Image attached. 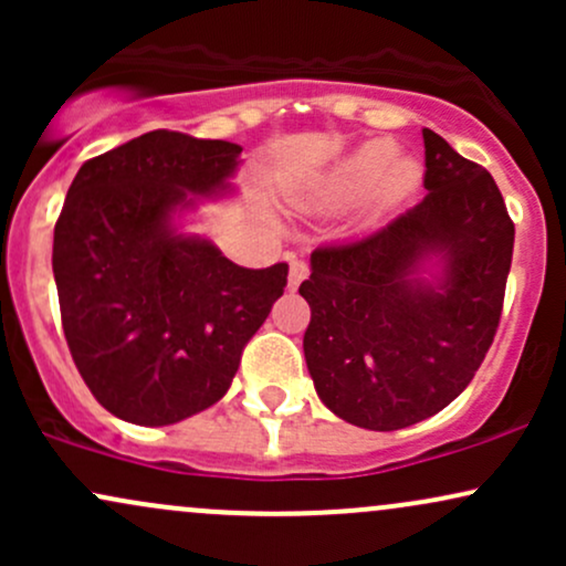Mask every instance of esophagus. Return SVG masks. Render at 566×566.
I'll return each instance as SVG.
<instances>
[{
	"label": "esophagus",
	"instance_id": "obj_1",
	"mask_svg": "<svg viewBox=\"0 0 566 566\" xmlns=\"http://www.w3.org/2000/svg\"><path fill=\"white\" fill-rule=\"evenodd\" d=\"M305 276H308V265H305L303 261H297V258H292V261H290L287 287H290V290H297V287H301V282H303Z\"/></svg>",
	"mask_w": 566,
	"mask_h": 566
}]
</instances>
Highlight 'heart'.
<instances>
[{
	"mask_svg": "<svg viewBox=\"0 0 566 566\" xmlns=\"http://www.w3.org/2000/svg\"><path fill=\"white\" fill-rule=\"evenodd\" d=\"M394 140L380 138L365 143L356 151H350L346 159L337 161L333 170L316 178L303 193V205L333 210V207L354 205L373 191L369 220H380L388 212H394L401 201L412 197L423 180V167L418 159L397 157L394 160Z\"/></svg>",
	"mask_w": 566,
	"mask_h": 566,
	"instance_id": "1",
	"label": "heart"
}]
</instances>
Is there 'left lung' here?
<instances>
[{"label":"left lung","mask_w":566,"mask_h":566,"mask_svg":"<svg viewBox=\"0 0 566 566\" xmlns=\"http://www.w3.org/2000/svg\"><path fill=\"white\" fill-rule=\"evenodd\" d=\"M426 199L386 229L311 252L305 365L329 412L369 431L431 418L495 337L513 223L492 175L423 129Z\"/></svg>","instance_id":"left-lung-1"}]
</instances>
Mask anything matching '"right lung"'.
<instances>
[{"label": "right lung", "mask_w": 566, "mask_h": 566, "mask_svg": "<svg viewBox=\"0 0 566 566\" xmlns=\"http://www.w3.org/2000/svg\"><path fill=\"white\" fill-rule=\"evenodd\" d=\"M242 146L154 129L76 172L53 239L63 333L116 418L170 426L229 391L287 287V263L242 269L178 220L231 193Z\"/></svg>", "instance_id": "right-lung-1"}]
</instances>
